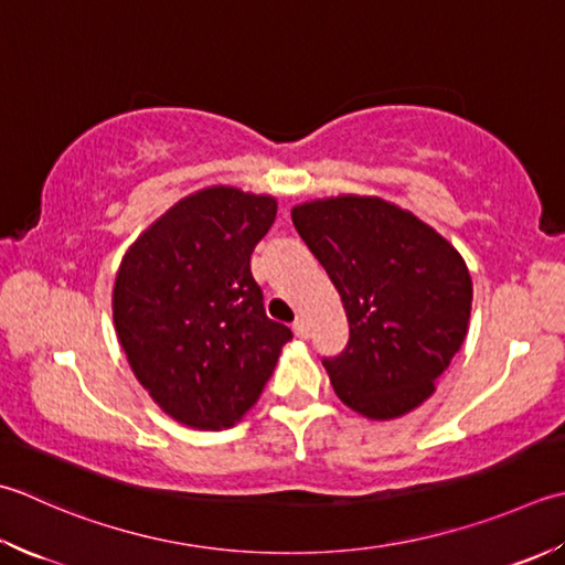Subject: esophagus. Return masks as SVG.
<instances>
[{"instance_id":"1","label":"esophagus","mask_w":565,"mask_h":565,"mask_svg":"<svg viewBox=\"0 0 565 565\" xmlns=\"http://www.w3.org/2000/svg\"><path fill=\"white\" fill-rule=\"evenodd\" d=\"M294 333H296L298 338H308V323H306V318L298 316V318L294 320Z\"/></svg>"}]
</instances>
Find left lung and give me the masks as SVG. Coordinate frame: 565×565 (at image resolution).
<instances>
[{"label":"left lung","mask_w":565,"mask_h":565,"mask_svg":"<svg viewBox=\"0 0 565 565\" xmlns=\"http://www.w3.org/2000/svg\"><path fill=\"white\" fill-rule=\"evenodd\" d=\"M291 220L350 323L348 348L323 360L340 402L372 422L414 412L468 335L466 259L424 220L377 195L318 198L296 205Z\"/></svg>","instance_id":"obj_1"}]
</instances>
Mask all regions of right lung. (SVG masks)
Instances as JSON below:
<instances>
[{"label":"right lung","mask_w":565,"mask_h":565,"mask_svg":"<svg viewBox=\"0 0 565 565\" xmlns=\"http://www.w3.org/2000/svg\"><path fill=\"white\" fill-rule=\"evenodd\" d=\"M276 198L210 185L181 198L121 257L113 318L143 390L173 422L220 430L257 404L291 340L264 313L249 259Z\"/></svg>","instance_id":"obj_1"}]
</instances>
